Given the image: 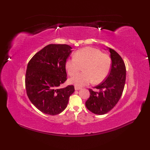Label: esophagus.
I'll use <instances>...</instances> for the list:
<instances>
[{"label": "esophagus", "instance_id": "34e87169", "mask_svg": "<svg viewBox=\"0 0 150 150\" xmlns=\"http://www.w3.org/2000/svg\"><path fill=\"white\" fill-rule=\"evenodd\" d=\"M81 88L80 87H77V86H75V90H81Z\"/></svg>", "mask_w": 150, "mask_h": 150}]
</instances>
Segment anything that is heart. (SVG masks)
<instances>
[{
    "label": "heart",
    "instance_id": "heart-1",
    "mask_svg": "<svg viewBox=\"0 0 150 150\" xmlns=\"http://www.w3.org/2000/svg\"><path fill=\"white\" fill-rule=\"evenodd\" d=\"M111 65L110 57L101 51L92 47L77 50L75 56L68 59L65 67L68 75H73L84 68V73L73 76L69 82L77 87H82L93 81L98 84L104 81L109 74Z\"/></svg>",
    "mask_w": 150,
    "mask_h": 150
}]
</instances>
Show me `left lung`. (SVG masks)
Masks as SVG:
<instances>
[{"label":"left lung","instance_id":"8db88e82","mask_svg":"<svg viewBox=\"0 0 150 150\" xmlns=\"http://www.w3.org/2000/svg\"><path fill=\"white\" fill-rule=\"evenodd\" d=\"M110 53L111 67L106 80L94 88L89 89L90 96L86 102L87 109L97 115H104L112 110L121 97L126 82V66L123 60L113 49Z\"/></svg>","mask_w":150,"mask_h":150}]
</instances>
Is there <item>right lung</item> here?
Segmentation results:
<instances>
[{
	"mask_svg": "<svg viewBox=\"0 0 150 150\" xmlns=\"http://www.w3.org/2000/svg\"><path fill=\"white\" fill-rule=\"evenodd\" d=\"M71 49L67 44H49L28 64L25 77L27 95L41 112L50 115L61 113L75 91L73 85L59 88L67 80L65 63Z\"/></svg>",
	"mask_w": 150,
	"mask_h": 150,
	"instance_id": "right-lung-1",
	"label": "right lung"
}]
</instances>
